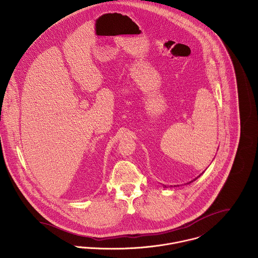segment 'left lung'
I'll return each instance as SVG.
<instances>
[{"instance_id": "obj_1", "label": "left lung", "mask_w": 258, "mask_h": 258, "mask_svg": "<svg viewBox=\"0 0 258 258\" xmlns=\"http://www.w3.org/2000/svg\"><path fill=\"white\" fill-rule=\"evenodd\" d=\"M203 173H204V172H203ZM203 173H202V174H201V175H200V176H198V177H197V178H195V179H194V180H192V181H191V182H194V181H196V180H197V179H198V178H200V177H201V176H202V175H203ZM191 182H189V183H191ZM189 183H188V184H189ZM163 185H164V187H167V186H166V185H165V184H163ZM171 186H172V185H171Z\"/></svg>"}]
</instances>
